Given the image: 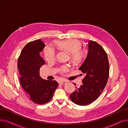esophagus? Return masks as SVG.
<instances>
[{"mask_svg": "<svg viewBox=\"0 0 128 128\" xmlns=\"http://www.w3.org/2000/svg\"><path fill=\"white\" fill-rule=\"evenodd\" d=\"M66 82H66V81H65V80H60V84H62V85H64V84H66Z\"/></svg>", "mask_w": 128, "mask_h": 128, "instance_id": "obj_1", "label": "esophagus"}]
</instances>
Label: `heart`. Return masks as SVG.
<instances>
[{"label":"heart","mask_w":128,"mask_h":128,"mask_svg":"<svg viewBox=\"0 0 128 128\" xmlns=\"http://www.w3.org/2000/svg\"><path fill=\"white\" fill-rule=\"evenodd\" d=\"M56 45L59 48L65 50L69 53L70 58L75 62H80L82 60L84 52L82 49V43L79 40L75 39H68L64 41H57ZM44 56L48 62H51L54 60L56 56V51L53 46H46L44 49ZM69 70V66L64 65L60 67V71L65 72Z\"/></svg>","instance_id":"1"}]
</instances>
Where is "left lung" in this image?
Masks as SVG:
<instances>
[{"label": "left lung", "instance_id": "left-lung-1", "mask_svg": "<svg viewBox=\"0 0 128 128\" xmlns=\"http://www.w3.org/2000/svg\"><path fill=\"white\" fill-rule=\"evenodd\" d=\"M89 51L86 58L79 68L86 76L83 84L70 97L79 105H86L96 100L105 87L109 77L110 65L107 53L96 42H89ZM76 85V84H75Z\"/></svg>", "mask_w": 128, "mask_h": 128}]
</instances>
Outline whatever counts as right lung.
I'll use <instances>...</instances> for the list:
<instances>
[{
	"instance_id": "right-lung-1",
	"label": "right lung",
	"mask_w": 128,
	"mask_h": 128,
	"mask_svg": "<svg viewBox=\"0 0 128 128\" xmlns=\"http://www.w3.org/2000/svg\"><path fill=\"white\" fill-rule=\"evenodd\" d=\"M44 46L41 39L28 42L18 60L20 84L30 98L38 104L49 102L58 85L56 80H46L40 76V68L45 62L39 53Z\"/></svg>"
}]
</instances>
